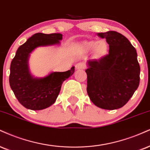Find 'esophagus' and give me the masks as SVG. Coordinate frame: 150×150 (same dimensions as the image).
Returning a JSON list of instances; mask_svg holds the SVG:
<instances>
[{"mask_svg": "<svg viewBox=\"0 0 150 150\" xmlns=\"http://www.w3.org/2000/svg\"><path fill=\"white\" fill-rule=\"evenodd\" d=\"M84 68H85V64L82 62L78 63V64H77L76 65H75V68H76L77 70L84 69Z\"/></svg>", "mask_w": 150, "mask_h": 150, "instance_id": "1", "label": "esophagus"}]
</instances>
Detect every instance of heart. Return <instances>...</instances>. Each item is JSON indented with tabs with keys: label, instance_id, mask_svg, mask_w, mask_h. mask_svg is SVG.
<instances>
[{
	"label": "heart",
	"instance_id": "1",
	"mask_svg": "<svg viewBox=\"0 0 150 150\" xmlns=\"http://www.w3.org/2000/svg\"><path fill=\"white\" fill-rule=\"evenodd\" d=\"M79 47L84 52H89L92 50L93 57L100 59L105 57L109 51V45L105 40H84L80 43Z\"/></svg>",
	"mask_w": 150,
	"mask_h": 150
}]
</instances>
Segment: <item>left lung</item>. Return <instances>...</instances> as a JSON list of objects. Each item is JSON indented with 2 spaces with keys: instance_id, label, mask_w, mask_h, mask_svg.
<instances>
[{
  "instance_id": "8db88e82",
  "label": "left lung",
  "mask_w": 150,
  "mask_h": 150,
  "mask_svg": "<svg viewBox=\"0 0 150 150\" xmlns=\"http://www.w3.org/2000/svg\"><path fill=\"white\" fill-rule=\"evenodd\" d=\"M97 35L106 39L109 54L98 60L87 61L86 91L97 107L119 109L129 101L140 83L136 50L125 36L116 31Z\"/></svg>"
}]
</instances>
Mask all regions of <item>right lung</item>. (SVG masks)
Returning a JSON list of instances; mask_svg holds the SVG:
<instances>
[{
	"label": "right lung",
	"mask_w": 150,
	"mask_h": 150,
	"mask_svg": "<svg viewBox=\"0 0 150 150\" xmlns=\"http://www.w3.org/2000/svg\"><path fill=\"white\" fill-rule=\"evenodd\" d=\"M62 34H34L18 48L10 65L9 82L16 98L23 107L40 110L54 103L63 82L75 72V67L66 72H52L37 77L30 73L28 64L30 53L39 47L59 45Z\"/></svg>",
	"instance_id": "add662e5"
}]
</instances>
